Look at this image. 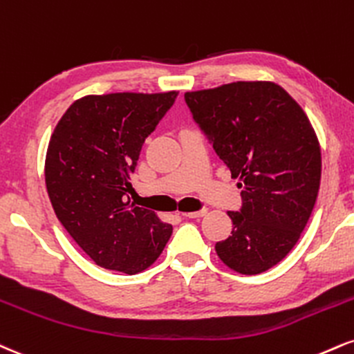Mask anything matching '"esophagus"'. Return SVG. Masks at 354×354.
Returning a JSON list of instances; mask_svg holds the SVG:
<instances>
[{"instance_id": "obj_1", "label": "esophagus", "mask_w": 354, "mask_h": 354, "mask_svg": "<svg viewBox=\"0 0 354 354\" xmlns=\"http://www.w3.org/2000/svg\"><path fill=\"white\" fill-rule=\"evenodd\" d=\"M206 212H207L206 209H199V211H193V212H185L183 216H186V218H191V219H196V218H203Z\"/></svg>"}]
</instances>
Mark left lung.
<instances>
[{
    "label": "left lung",
    "instance_id": "1",
    "mask_svg": "<svg viewBox=\"0 0 354 354\" xmlns=\"http://www.w3.org/2000/svg\"><path fill=\"white\" fill-rule=\"evenodd\" d=\"M193 120L241 178L232 232L216 244L225 266L245 275L269 270L293 249L312 214L322 151L304 110L274 82H232L185 93Z\"/></svg>",
    "mask_w": 354,
    "mask_h": 354
}]
</instances>
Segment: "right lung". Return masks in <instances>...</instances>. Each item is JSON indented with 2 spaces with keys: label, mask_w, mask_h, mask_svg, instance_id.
<instances>
[{
  "label": "right lung",
  "mask_w": 354,
  "mask_h": 354,
  "mask_svg": "<svg viewBox=\"0 0 354 354\" xmlns=\"http://www.w3.org/2000/svg\"><path fill=\"white\" fill-rule=\"evenodd\" d=\"M178 92L107 93L75 100L55 125L46 188L55 216L97 266L138 274L173 232L150 209L130 204L140 151Z\"/></svg>",
  "instance_id": "1"
}]
</instances>
